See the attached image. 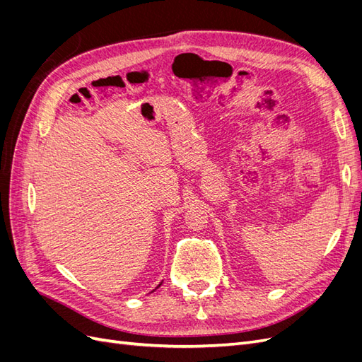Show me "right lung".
I'll return each instance as SVG.
<instances>
[{"instance_id":"1","label":"right lung","mask_w":362,"mask_h":362,"mask_svg":"<svg viewBox=\"0 0 362 362\" xmlns=\"http://www.w3.org/2000/svg\"><path fill=\"white\" fill-rule=\"evenodd\" d=\"M160 286H161V284H160ZM160 286H158V287H160Z\"/></svg>"}]
</instances>
